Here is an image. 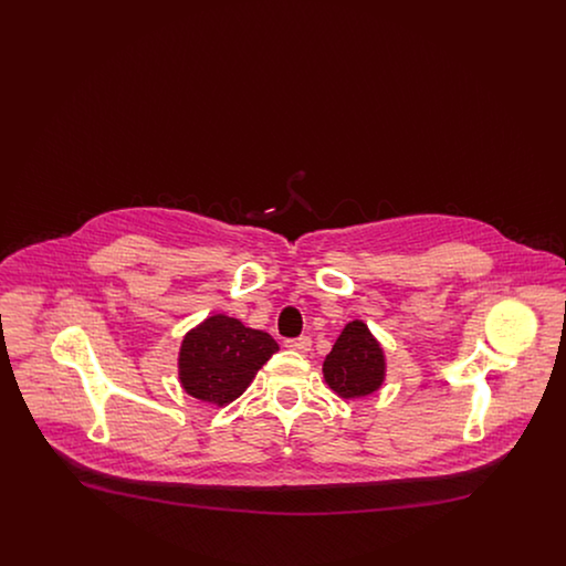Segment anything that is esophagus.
Masks as SVG:
<instances>
[{
	"mask_svg": "<svg viewBox=\"0 0 566 566\" xmlns=\"http://www.w3.org/2000/svg\"><path fill=\"white\" fill-rule=\"evenodd\" d=\"M284 346L291 348V350L307 352L312 348V339L307 335H301V337H295V339H286Z\"/></svg>",
	"mask_w": 566,
	"mask_h": 566,
	"instance_id": "obj_1",
	"label": "esophagus"
}]
</instances>
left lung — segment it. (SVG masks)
<instances>
[{"label": "left lung", "instance_id": "obj_1", "mask_svg": "<svg viewBox=\"0 0 566 566\" xmlns=\"http://www.w3.org/2000/svg\"><path fill=\"white\" fill-rule=\"evenodd\" d=\"M326 384L344 399L376 392L384 379V354L360 321L346 324L323 365Z\"/></svg>", "mask_w": 566, "mask_h": 566}]
</instances>
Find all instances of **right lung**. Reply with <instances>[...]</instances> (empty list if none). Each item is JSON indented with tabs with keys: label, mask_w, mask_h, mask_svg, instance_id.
<instances>
[{
	"label": "right lung",
	"mask_w": 566,
	"mask_h": 566,
	"mask_svg": "<svg viewBox=\"0 0 566 566\" xmlns=\"http://www.w3.org/2000/svg\"><path fill=\"white\" fill-rule=\"evenodd\" d=\"M275 352L277 344L270 333L216 314L185 337L180 348V381L195 399L231 403Z\"/></svg>",
	"instance_id": "1"
}]
</instances>
